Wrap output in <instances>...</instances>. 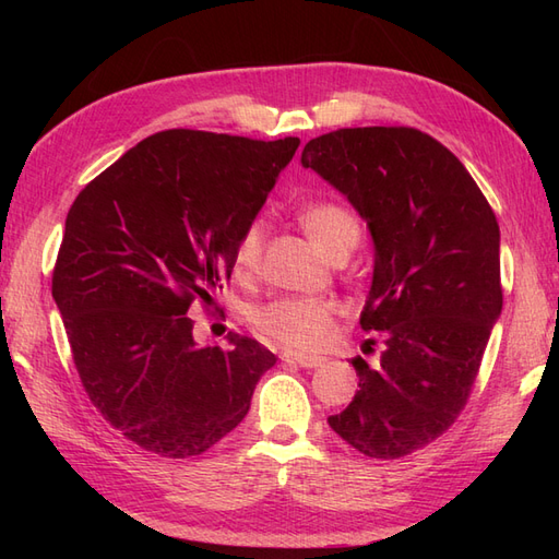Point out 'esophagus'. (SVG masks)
<instances>
[{
    "label": "esophagus",
    "mask_w": 559,
    "mask_h": 559,
    "mask_svg": "<svg viewBox=\"0 0 559 559\" xmlns=\"http://www.w3.org/2000/svg\"><path fill=\"white\" fill-rule=\"evenodd\" d=\"M282 359L286 364H296L300 368H317L326 361L324 357H317V354H300V352H284Z\"/></svg>",
    "instance_id": "34e87169"
}]
</instances>
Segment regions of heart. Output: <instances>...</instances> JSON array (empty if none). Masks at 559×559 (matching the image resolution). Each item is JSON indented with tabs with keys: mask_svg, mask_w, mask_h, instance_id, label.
Masks as SVG:
<instances>
[{
	"mask_svg": "<svg viewBox=\"0 0 559 559\" xmlns=\"http://www.w3.org/2000/svg\"><path fill=\"white\" fill-rule=\"evenodd\" d=\"M298 224L310 235L329 261L347 259L361 240V222L347 205L337 200H314L298 210ZM265 228L253 218L235 242L233 261L238 273H251L261 261ZM335 302L326 298H277L251 308L249 321L261 335L294 349L324 345L335 321Z\"/></svg>",
	"mask_w": 559,
	"mask_h": 559,
	"instance_id": "obj_1",
	"label": "heart"
}]
</instances>
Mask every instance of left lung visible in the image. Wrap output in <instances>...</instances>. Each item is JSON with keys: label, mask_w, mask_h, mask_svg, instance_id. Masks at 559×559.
<instances>
[{"label": "left lung", "mask_w": 559, "mask_h": 559, "mask_svg": "<svg viewBox=\"0 0 559 559\" xmlns=\"http://www.w3.org/2000/svg\"><path fill=\"white\" fill-rule=\"evenodd\" d=\"M300 160L376 242L361 329L380 331V364L352 359L359 389L329 425L357 452L399 460L454 425L478 378L503 306L497 216L460 158L417 128H341Z\"/></svg>", "instance_id": "left-lung-1"}]
</instances>
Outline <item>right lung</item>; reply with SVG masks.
I'll return each mask as SVG.
<instances>
[{
    "instance_id": "add662e5",
    "label": "right lung",
    "mask_w": 559,
    "mask_h": 559,
    "mask_svg": "<svg viewBox=\"0 0 559 559\" xmlns=\"http://www.w3.org/2000/svg\"><path fill=\"white\" fill-rule=\"evenodd\" d=\"M298 144L163 130L76 195L53 298L83 389L128 441L186 460L245 419L275 354L238 333L228 349L200 347L186 314L212 306Z\"/></svg>"
}]
</instances>
